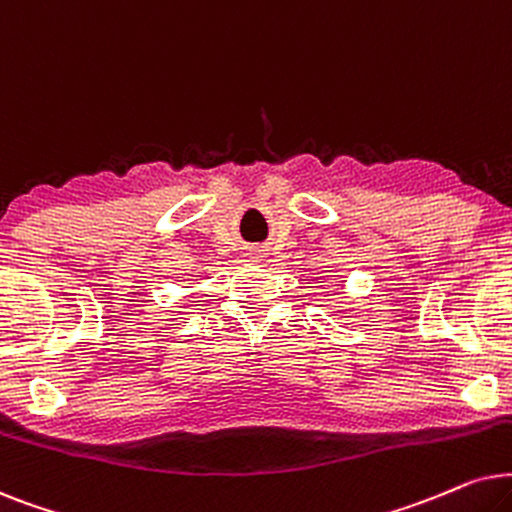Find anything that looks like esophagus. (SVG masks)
I'll list each match as a JSON object with an SVG mask.
<instances>
[{
	"label": "esophagus",
	"mask_w": 512,
	"mask_h": 512,
	"mask_svg": "<svg viewBox=\"0 0 512 512\" xmlns=\"http://www.w3.org/2000/svg\"><path fill=\"white\" fill-rule=\"evenodd\" d=\"M250 255H252V257H260V252H250Z\"/></svg>",
	"instance_id": "1"
}]
</instances>
